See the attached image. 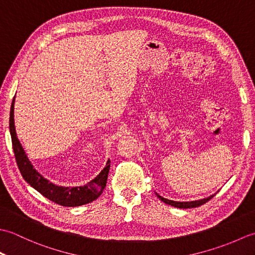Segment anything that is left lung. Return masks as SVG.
I'll use <instances>...</instances> for the list:
<instances>
[{
	"instance_id": "left-lung-1",
	"label": "left lung",
	"mask_w": 255,
	"mask_h": 255,
	"mask_svg": "<svg viewBox=\"0 0 255 255\" xmlns=\"http://www.w3.org/2000/svg\"><path fill=\"white\" fill-rule=\"evenodd\" d=\"M156 196H158L163 203H165L167 205H171V206H174V207H177V208H194V207H198V206H202L205 203H207L209 199H211L215 196V195H211L210 197L204 198V199L195 200V202H174V200H169L166 198L161 197L158 194H156Z\"/></svg>"
}]
</instances>
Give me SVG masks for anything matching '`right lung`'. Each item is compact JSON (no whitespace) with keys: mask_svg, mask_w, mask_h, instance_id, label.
<instances>
[{"mask_svg":"<svg viewBox=\"0 0 255 255\" xmlns=\"http://www.w3.org/2000/svg\"><path fill=\"white\" fill-rule=\"evenodd\" d=\"M14 102H12L9 112V131L12 137V144L15 154V160L17 163L18 170L24 180L34 187L36 191L39 192L42 196H45L51 202L58 205L66 206V207H75L93 202L99 198L100 195L104 191L107 183L108 171H110V160L107 161L106 166L97 175L94 180H92L84 186L79 187H63L57 186L55 184L47 181L42 177L34 167H32L30 161L25 154V151L21 147L19 140L16 136L15 126H14Z\"/></svg>","mask_w":255,"mask_h":255,"instance_id":"add662e5","label":"right lung"}]
</instances>
